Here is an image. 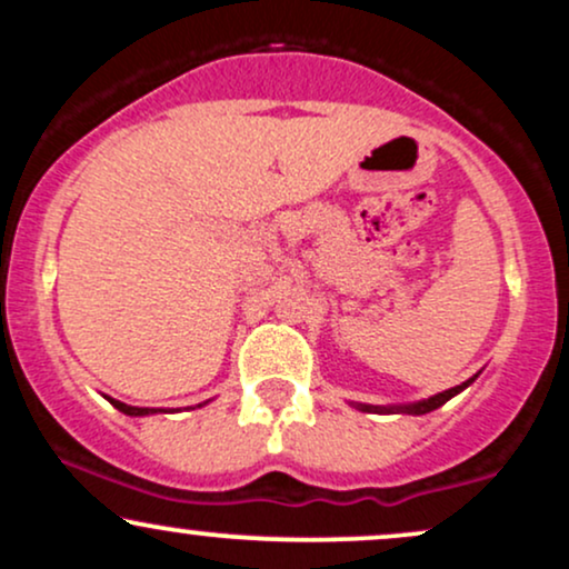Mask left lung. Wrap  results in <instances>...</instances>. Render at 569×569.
<instances>
[{"mask_svg": "<svg viewBox=\"0 0 569 569\" xmlns=\"http://www.w3.org/2000/svg\"><path fill=\"white\" fill-rule=\"evenodd\" d=\"M476 377H479V375H473L471 380H466L462 385H455V388L443 390V393H436V396H430V398H422V401L388 403V407H375V403L350 401V407L358 409V411H369V415H428V411L443 407V403H447L449 398H455L457 393H462V390H466L468 385H471V382L476 380Z\"/></svg>", "mask_w": 569, "mask_h": 569, "instance_id": "obj_1", "label": "left lung"}]
</instances>
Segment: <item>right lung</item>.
<instances>
[{
    "instance_id": "1",
    "label": "right lung",
    "mask_w": 569,
    "mask_h": 569,
    "mask_svg": "<svg viewBox=\"0 0 569 569\" xmlns=\"http://www.w3.org/2000/svg\"><path fill=\"white\" fill-rule=\"evenodd\" d=\"M103 398H107L114 409H120L122 415H128V417H147V415H158V411H162V409H149V407H130V403H122V401H117V398H109V396H103ZM202 403H208V401H202ZM202 403H198V407H202Z\"/></svg>"
}]
</instances>
